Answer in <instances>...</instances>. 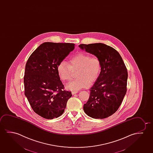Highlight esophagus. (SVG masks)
<instances>
[{
	"instance_id": "1",
	"label": "esophagus",
	"mask_w": 153,
	"mask_h": 153,
	"mask_svg": "<svg viewBox=\"0 0 153 153\" xmlns=\"http://www.w3.org/2000/svg\"><path fill=\"white\" fill-rule=\"evenodd\" d=\"M78 91H72V94L73 95H74V94H75L77 93Z\"/></svg>"
}]
</instances>
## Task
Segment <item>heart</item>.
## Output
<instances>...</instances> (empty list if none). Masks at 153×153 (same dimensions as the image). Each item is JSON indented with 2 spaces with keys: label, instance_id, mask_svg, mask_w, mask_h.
Listing matches in <instances>:
<instances>
[{
  "label": "heart",
  "instance_id": "1",
  "mask_svg": "<svg viewBox=\"0 0 153 153\" xmlns=\"http://www.w3.org/2000/svg\"><path fill=\"white\" fill-rule=\"evenodd\" d=\"M78 68L77 77L66 86L68 90L77 91L88 87L97 79L100 76L102 65L96 57H91L87 53H78L70 58L68 63L62 61L57 67L58 75L62 81H69L72 76V71Z\"/></svg>",
  "mask_w": 153,
  "mask_h": 153
}]
</instances>
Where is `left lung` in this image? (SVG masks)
I'll use <instances>...</instances> for the list:
<instances>
[{"label":"left lung","instance_id":"left-lung-1","mask_svg":"<svg viewBox=\"0 0 153 153\" xmlns=\"http://www.w3.org/2000/svg\"><path fill=\"white\" fill-rule=\"evenodd\" d=\"M79 47L95 56L102 65L100 76L91 88L84 111L93 118L108 117L117 111L126 93V66L119 53L104 44H80Z\"/></svg>","mask_w":153,"mask_h":153}]
</instances>
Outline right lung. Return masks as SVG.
Returning <instances> with one entry per match:
<instances>
[{"label":"right lung","mask_w":153,"mask_h":153,"mask_svg":"<svg viewBox=\"0 0 153 153\" xmlns=\"http://www.w3.org/2000/svg\"><path fill=\"white\" fill-rule=\"evenodd\" d=\"M74 48V44L44 42L27 62L25 95L33 111L42 117L52 120L62 115L72 96L65 91L57 67Z\"/></svg>","instance_id":"1"}]
</instances>
